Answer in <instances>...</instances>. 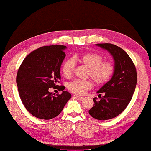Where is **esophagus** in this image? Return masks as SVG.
I'll use <instances>...</instances> for the list:
<instances>
[{"label": "esophagus", "mask_w": 151, "mask_h": 151, "mask_svg": "<svg viewBox=\"0 0 151 151\" xmlns=\"http://www.w3.org/2000/svg\"><path fill=\"white\" fill-rule=\"evenodd\" d=\"M73 98H75V99L79 100H82L83 99L82 96H76V95H73Z\"/></svg>", "instance_id": "1"}]
</instances>
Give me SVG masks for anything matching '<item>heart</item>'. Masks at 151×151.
I'll list each match as a JSON object with an SVG mask.
<instances>
[{
  "label": "heart",
  "mask_w": 151,
  "mask_h": 151,
  "mask_svg": "<svg viewBox=\"0 0 151 151\" xmlns=\"http://www.w3.org/2000/svg\"><path fill=\"white\" fill-rule=\"evenodd\" d=\"M103 56L95 52H87L80 55L70 58L63 62L62 72L66 78L72 76L76 67L75 62H79L88 68L87 77H91L96 86H101L107 83L111 78L115 67L111 61H103ZM67 88L70 92L76 95H83L92 87L90 80L76 79L67 84Z\"/></svg>",
  "instance_id": "heart-1"
}]
</instances>
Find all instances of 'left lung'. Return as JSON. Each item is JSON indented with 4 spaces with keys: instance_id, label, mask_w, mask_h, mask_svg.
<instances>
[{
    "instance_id": "8db88e82",
    "label": "left lung",
    "mask_w": 151,
    "mask_h": 151,
    "mask_svg": "<svg viewBox=\"0 0 151 151\" xmlns=\"http://www.w3.org/2000/svg\"><path fill=\"white\" fill-rule=\"evenodd\" d=\"M96 45L107 50L115 62L112 79L97 91L100 100L94 98V105L89 111L93 118L104 121L117 117L127 107L135 91L137 76L135 64L123 49L110 43Z\"/></svg>"
}]
</instances>
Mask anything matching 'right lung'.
<instances>
[{
  "label": "right lung",
  "instance_id": "obj_1",
  "mask_svg": "<svg viewBox=\"0 0 151 151\" xmlns=\"http://www.w3.org/2000/svg\"><path fill=\"white\" fill-rule=\"evenodd\" d=\"M66 46L52 45L37 49L28 55L19 67L16 83L23 105L32 115L42 119L58 116L71 98L63 91L62 94L48 92V88L64 90L57 85L61 79L60 67L65 57Z\"/></svg>",
  "mask_w": 151,
  "mask_h": 151
}]
</instances>
